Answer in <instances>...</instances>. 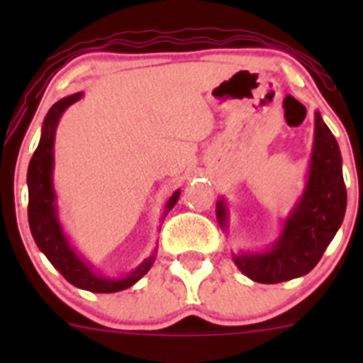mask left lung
Listing matches in <instances>:
<instances>
[{
	"mask_svg": "<svg viewBox=\"0 0 363 363\" xmlns=\"http://www.w3.org/2000/svg\"><path fill=\"white\" fill-rule=\"evenodd\" d=\"M347 207L342 154L335 136L314 114V145L311 154L306 191L285 218L280 238L264 252L233 256L240 271L258 284H280L303 277L318 264L327 245L344 221ZM218 223L225 227L223 200L216 203Z\"/></svg>",
	"mask_w": 363,
	"mask_h": 363,
	"instance_id": "8db88e82",
	"label": "left lung"
}]
</instances>
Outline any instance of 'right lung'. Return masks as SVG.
Segmentation results:
<instances>
[{
    "label": "right lung",
    "mask_w": 363,
    "mask_h": 363,
    "mask_svg": "<svg viewBox=\"0 0 363 363\" xmlns=\"http://www.w3.org/2000/svg\"><path fill=\"white\" fill-rule=\"evenodd\" d=\"M83 92L60 99L50 107L43 120L40 145L28 163L27 184H28V225L32 238L40 247V251L49 258L50 264L62 272L63 278L79 289L91 293H118L136 284L150 269L154 255L149 256L125 278H104L96 274L91 265L83 262L67 240L60 220H57L56 194L52 187V167H54V138H56L57 123L63 112L82 99ZM179 198L176 191L165 205V214L172 209ZM163 214V218H165Z\"/></svg>",
    "instance_id": "obj_1"
}]
</instances>
